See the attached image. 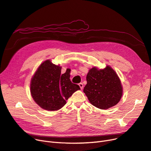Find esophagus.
I'll return each instance as SVG.
<instances>
[{
  "instance_id": "esophagus-1",
  "label": "esophagus",
  "mask_w": 151,
  "mask_h": 151,
  "mask_svg": "<svg viewBox=\"0 0 151 151\" xmlns=\"http://www.w3.org/2000/svg\"><path fill=\"white\" fill-rule=\"evenodd\" d=\"M79 86L80 88H81V89H83V88H84V85H83V83H79Z\"/></svg>"
}]
</instances>
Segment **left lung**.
I'll list each match as a JSON object with an SVG mask.
<instances>
[{
    "instance_id": "obj_1",
    "label": "left lung",
    "mask_w": 151,
    "mask_h": 151,
    "mask_svg": "<svg viewBox=\"0 0 151 151\" xmlns=\"http://www.w3.org/2000/svg\"><path fill=\"white\" fill-rule=\"evenodd\" d=\"M86 80L84 93L94 106L106 109L120 101L122 96L121 82L110 67L101 70L92 68L87 75Z\"/></svg>"
}]
</instances>
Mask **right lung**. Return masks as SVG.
<instances>
[{"label": "right lung", "instance_id": "right-lung-1", "mask_svg": "<svg viewBox=\"0 0 151 151\" xmlns=\"http://www.w3.org/2000/svg\"><path fill=\"white\" fill-rule=\"evenodd\" d=\"M61 67L49 60L40 65L31 82V93L35 101L46 110L55 111L66 104L79 85L70 79V70L61 74Z\"/></svg>", "mask_w": 151, "mask_h": 151}]
</instances>
